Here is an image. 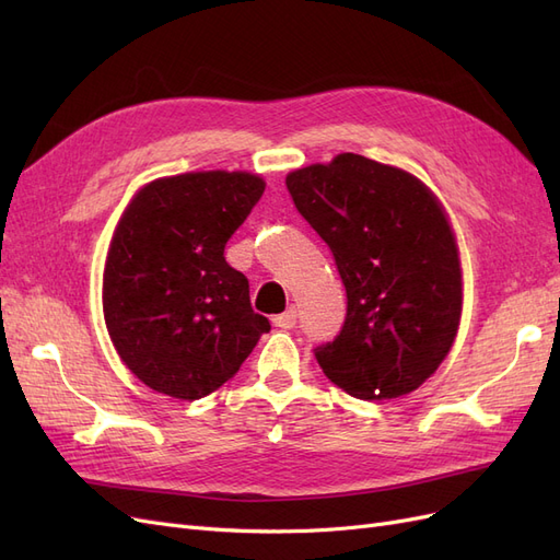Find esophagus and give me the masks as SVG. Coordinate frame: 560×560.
<instances>
[{
    "instance_id": "obj_1",
    "label": "esophagus",
    "mask_w": 560,
    "mask_h": 560,
    "mask_svg": "<svg viewBox=\"0 0 560 560\" xmlns=\"http://www.w3.org/2000/svg\"><path fill=\"white\" fill-rule=\"evenodd\" d=\"M273 325L278 329H294L296 327V308H290V311L276 315L273 317Z\"/></svg>"
}]
</instances>
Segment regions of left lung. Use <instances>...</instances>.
Listing matches in <instances>:
<instances>
[{
	"mask_svg": "<svg viewBox=\"0 0 560 560\" xmlns=\"http://www.w3.org/2000/svg\"><path fill=\"white\" fill-rule=\"evenodd\" d=\"M287 191L331 249L348 296L341 331L315 348L317 364L358 399L413 393L444 362L463 311L457 245L436 198L360 154L290 173Z\"/></svg>",
	"mask_w": 560,
	"mask_h": 560,
	"instance_id": "1",
	"label": "left lung"
}]
</instances>
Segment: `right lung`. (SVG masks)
I'll use <instances>...</instances> for the list:
<instances>
[{
    "label": "right lung",
    "instance_id": "add662e5",
    "mask_svg": "<svg viewBox=\"0 0 560 560\" xmlns=\"http://www.w3.org/2000/svg\"><path fill=\"white\" fill-rule=\"evenodd\" d=\"M266 184L249 173H186L147 184L109 245L103 308L114 348L144 385L200 399L238 374L268 319L226 264L231 235Z\"/></svg>",
    "mask_w": 560,
    "mask_h": 560
}]
</instances>
